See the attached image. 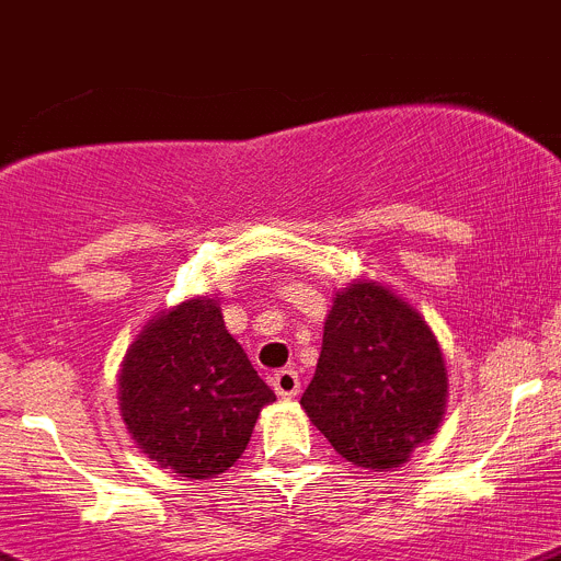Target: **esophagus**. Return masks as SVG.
Here are the masks:
<instances>
[{
  "instance_id": "34e87169",
  "label": "esophagus",
  "mask_w": 561,
  "mask_h": 561,
  "mask_svg": "<svg viewBox=\"0 0 561 561\" xmlns=\"http://www.w3.org/2000/svg\"><path fill=\"white\" fill-rule=\"evenodd\" d=\"M271 385H274V390L279 392L282 399H296L298 392H301V379H298V374L293 368L276 370L271 376Z\"/></svg>"
}]
</instances>
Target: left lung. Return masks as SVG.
Segmentation results:
<instances>
[{"label": "left lung", "mask_w": 561, "mask_h": 561, "mask_svg": "<svg viewBox=\"0 0 561 561\" xmlns=\"http://www.w3.org/2000/svg\"><path fill=\"white\" fill-rule=\"evenodd\" d=\"M446 363L432 329L376 282L334 298L316 376L301 396L318 432L357 468H399L437 432Z\"/></svg>", "instance_id": "obj_1"}]
</instances>
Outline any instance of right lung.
Returning a JSON list of instances; mask_svg holds the SVG:
<instances>
[{
  "instance_id": "1",
  "label": "right lung",
  "mask_w": 561,
  "mask_h": 561,
  "mask_svg": "<svg viewBox=\"0 0 561 561\" xmlns=\"http://www.w3.org/2000/svg\"><path fill=\"white\" fill-rule=\"evenodd\" d=\"M122 415L144 454L187 479L224 473L276 401L209 298H191L144 329L122 365Z\"/></svg>"
}]
</instances>
